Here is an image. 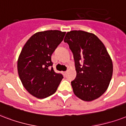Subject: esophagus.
Returning a JSON list of instances; mask_svg holds the SVG:
<instances>
[{"instance_id":"esophagus-1","label":"esophagus","mask_w":126,"mask_h":126,"mask_svg":"<svg viewBox=\"0 0 126 126\" xmlns=\"http://www.w3.org/2000/svg\"><path fill=\"white\" fill-rule=\"evenodd\" d=\"M67 73H68V71H65V72H63V75H64V76H66V74H67Z\"/></svg>"}]
</instances>
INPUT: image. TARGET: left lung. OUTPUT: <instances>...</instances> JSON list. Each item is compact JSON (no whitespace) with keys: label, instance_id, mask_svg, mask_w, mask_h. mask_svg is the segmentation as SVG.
<instances>
[{"label":"left lung","instance_id":"1","mask_svg":"<svg viewBox=\"0 0 126 126\" xmlns=\"http://www.w3.org/2000/svg\"><path fill=\"white\" fill-rule=\"evenodd\" d=\"M64 41L74 54L77 76L71 84L74 94L85 101L100 97L108 88L113 72L104 44L94 34L81 30L68 32Z\"/></svg>","mask_w":126,"mask_h":126}]
</instances>
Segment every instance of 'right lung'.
<instances>
[{"label":"right lung","mask_w":126,"mask_h":126,"mask_svg":"<svg viewBox=\"0 0 126 126\" xmlns=\"http://www.w3.org/2000/svg\"><path fill=\"white\" fill-rule=\"evenodd\" d=\"M66 32L48 30L36 33L23 46L17 61L22 84L33 96L44 98L56 92L63 76L52 68L51 56Z\"/></svg>","instance_id":"1"}]
</instances>
